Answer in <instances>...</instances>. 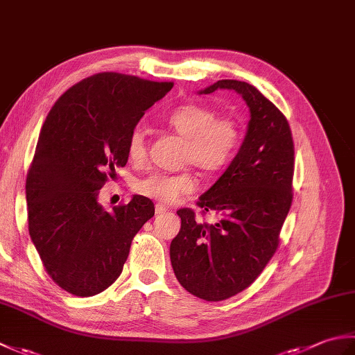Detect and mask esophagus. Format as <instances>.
Listing matches in <instances>:
<instances>
[{"mask_svg":"<svg viewBox=\"0 0 355 355\" xmlns=\"http://www.w3.org/2000/svg\"><path fill=\"white\" fill-rule=\"evenodd\" d=\"M164 212H168V209H166L164 206H160V205L155 206V214L157 215H163Z\"/></svg>","mask_w":355,"mask_h":355,"instance_id":"esophagus-1","label":"esophagus"}]
</instances>
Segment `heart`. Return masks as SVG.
<instances>
[{
  "label": "heart",
  "mask_w": 355,
  "mask_h": 355,
  "mask_svg": "<svg viewBox=\"0 0 355 355\" xmlns=\"http://www.w3.org/2000/svg\"><path fill=\"white\" fill-rule=\"evenodd\" d=\"M172 132L184 139L180 157L182 164H192L205 173H215L227 166L241 143V126L236 119L218 116V112L200 103H186L173 108L163 117ZM126 153L135 164L145 163L148 157L146 132L134 126L126 140ZM197 189V178L192 171L177 173L150 172L134 183L135 193L172 206Z\"/></svg>",
  "instance_id": "1"
}]
</instances>
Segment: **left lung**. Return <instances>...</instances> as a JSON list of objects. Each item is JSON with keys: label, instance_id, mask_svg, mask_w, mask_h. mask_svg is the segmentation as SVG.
<instances>
[{"label": "left lung", "instance_id": "1", "mask_svg": "<svg viewBox=\"0 0 355 355\" xmlns=\"http://www.w3.org/2000/svg\"><path fill=\"white\" fill-rule=\"evenodd\" d=\"M235 89L250 108V122L236 157L202 193L201 215L216 212L215 224L177 210L182 229L171 243L173 273L193 296L218 302L250 286L279 247L293 201L294 145L288 120L247 82L223 79L206 88Z\"/></svg>", "mask_w": 355, "mask_h": 355}]
</instances>
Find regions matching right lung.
<instances>
[{
    "label": "right lung",
    "mask_w": 355,
    "mask_h": 355,
    "mask_svg": "<svg viewBox=\"0 0 355 355\" xmlns=\"http://www.w3.org/2000/svg\"><path fill=\"white\" fill-rule=\"evenodd\" d=\"M172 82L93 74L59 97L42 125L26 180L28 233L49 276L89 297L116 282L154 202L134 195L107 212L99 191L128 162L126 140Z\"/></svg>",
    "instance_id": "right-lung-1"
}]
</instances>
